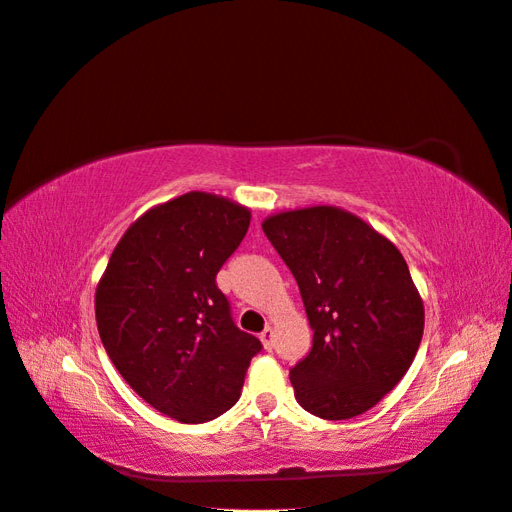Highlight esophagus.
Wrapping results in <instances>:
<instances>
[{
    "label": "esophagus",
    "mask_w": 512,
    "mask_h": 512,
    "mask_svg": "<svg viewBox=\"0 0 512 512\" xmlns=\"http://www.w3.org/2000/svg\"><path fill=\"white\" fill-rule=\"evenodd\" d=\"M260 342H262V346H265V350H273V346H275V333H273L271 327H267L265 331L260 333Z\"/></svg>",
    "instance_id": "1"
}]
</instances>
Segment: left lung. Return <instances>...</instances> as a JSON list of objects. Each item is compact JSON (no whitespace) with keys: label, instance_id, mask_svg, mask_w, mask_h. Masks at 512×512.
<instances>
[{"label":"left lung","instance_id":"obj_1","mask_svg":"<svg viewBox=\"0 0 512 512\" xmlns=\"http://www.w3.org/2000/svg\"><path fill=\"white\" fill-rule=\"evenodd\" d=\"M267 239L299 284L314 344L290 369L309 414L346 421L406 376L425 307L404 256L376 228L331 205L269 215Z\"/></svg>","mask_w":512,"mask_h":512}]
</instances>
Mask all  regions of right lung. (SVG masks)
Returning a JSON list of instances; mask_svg holds the SVG:
<instances>
[{
  "label": "right lung",
  "mask_w": 512,
  "mask_h": 512,
  "mask_svg": "<svg viewBox=\"0 0 512 512\" xmlns=\"http://www.w3.org/2000/svg\"><path fill=\"white\" fill-rule=\"evenodd\" d=\"M252 213L188 192L151 207L119 239L96 288V322L113 365L149 406L207 423L239 401L262 344L230 316L215 275Z\"/></svg>",
  "instance_id": "1"
}]
</instances>
